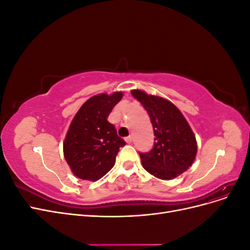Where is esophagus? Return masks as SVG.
I'll return each instance as SVG.
<instances>
[{"instance_id": "1", "label": "esophagus", "mask_w": 250, "mask_h": 250, "mask_svg": "<svg viewBox=\"0 0 250 250\" xmlns=\"http://www.w3.org/2000/svg\"><path fill=\"white\" fill-rule=\"evenodd\" d=\"M125 142H126L127 144H131V143H132V137H127V138H125Z\"/></svg>"}]
</instances>
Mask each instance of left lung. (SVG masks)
I'll return each instance as SVG.
<instances>
[{"mask_svg":"<svg viewBox=\"0 0 250 250\" xmlns=\"http://www.w3.org/2000/svg\"><path fill=\"white\" fill-rule=\"evenodd\" d=\"M132 96L148 112L154 130V147L140 153L144 169L156 178L170 180L191 167L197 154V142L181 111L165 98L132 89Z\"/></svg>","mask_w":250,"mask_h":250,"instance_id":"obj_1","label":"left lung"}]
</instances>
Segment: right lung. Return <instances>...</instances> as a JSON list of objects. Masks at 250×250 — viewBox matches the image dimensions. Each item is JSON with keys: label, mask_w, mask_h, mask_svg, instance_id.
<instances>
[{"label": "right lung", "mask_w": 250, "mask_h": 250, "mask_svg": "<svg viewBox=\"0 0 250 250\" xmlns=\"http://www.w3.org/2000/svg\"><path fill=\"white\" fill-rule=\"evenodd\" d=\"M122 98V92L90 97L73 118L63 142V155L76 177L99 180L115 165L125 142L107 118Z\"/></svg>", "instance_id": "add662e5"}]
</instances>
